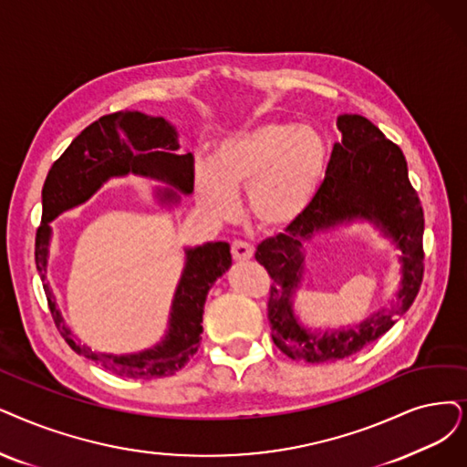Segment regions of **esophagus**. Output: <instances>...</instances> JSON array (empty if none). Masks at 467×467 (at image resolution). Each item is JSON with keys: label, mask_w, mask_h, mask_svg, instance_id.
<instances>
[{"label": "esophagus", "mask_w": 467, "mask_h": 467, "mask_svg": "<svg viewBox=\"0 0 467 467\" xmlns=\"http://www.w3.org/2000/svg\"><path fill=\"white\" fill-rule=\"evenodd\" d=\"M253 247L247 244V241H241V239H235L232 244V256L234 260H237V263H244V260H249L253 258Z\"/></svg>", "instance_id": "34e87169"}]
</instances>
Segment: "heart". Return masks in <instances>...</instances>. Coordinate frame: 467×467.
<instances>
[{
    "label": "heart",
    "mask_w": 467,
    "mask_h": 467,
    "mask_svg": "<svg viewBox=\"0 0 467 467\" xmlns=\"http://www.w3.org/2000/svg\"><path fill=\"white\" fill-rule=\"evenodd\" d=\"M326 174V143L310 128L268 120L223 138L211 164L193 174L201 207L218 220L237 211L247 190V213L265 232H284L301 220Z\"/></svg>",
    "instance_id": "heart-1"
}]
</instances>
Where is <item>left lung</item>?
<instances>
[{"label": "left lung", "instance_id": "1", "mask_svg": "<svg viewBox=\"0 0 467 467\" xmlns=\"http://www.w3.org/2000/svg\"><path fill=\"white\" fill-rule=\"evenodd\" d=\"M337 128L343 138L333 145L326 178L310 209L285 234L265 239L254 254L274 279L268 320L275 347L291 360L310 364L347 358L378 341L412 306L423 279V209L408 180L404 153L360 115L337 117ZM354 217L374 221L403 251L398 303L357 328L312 334L292 312V296L304 269L302 244L316 231Z\"/></svg>", "mask_w": 467, "mask_h": 467}]
</instances>
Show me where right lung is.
Segmentation results:
<instances>
[{"mask_svg":"<svg viewBox=\"0 0 467 467\" xmlns=\"http://www.w3.org/2000/svg\"><path fill=\"white\" fill-rule=\"evenodd\" d=\"M178 134L161 117H147L134 110H119L91 122L72 140L65 153L53 162L42 190V226L36 232V268L44 282L47 305L63 339L68 347L88 360L103 366L113 374L128 379H153L176 374L199 348L202 333V308L207 293L232 266L230 245L223 241L185 249V268L178 284L166 337L138 354H101L74 339L55 305V295L46 284L49 222L61 213L86 202L101 185L115 176L140 174L174 185L182 193L193 192V155H178ZM162 202H176L174 190L159 192Z\"/></svg>","mask_w":467,"mask_h":467,"instance_id":"add662e5","label":"right lung"}]
</instances>
